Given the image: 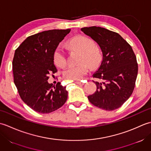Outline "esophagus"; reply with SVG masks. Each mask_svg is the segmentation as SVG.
I'll return each instance as SVG.
<instances>
[{
  "label": "esophagus",
  "instance_id": "34e87169",
  "mask_svg": "<svg viewBox=\"0 0 151 151\" xmlns=\"http://www.w3.org/2000/svg\"><path fill=\"white\" fill-rule=\"evenodd\" d=\"M76 84H78V85H84V83H83L82 82H81V81H78V82H76Z\"/></svg>",
  "mask_w": 151,
  "mask_h": 151
}]
</instances>
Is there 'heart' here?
<instances>
[{"label":"heart","mask_w":151,"mask_h":151,"mask_svg":"<svg viewBox=\"0 0 151 151\" xmlns=\"http://www.w3.org/2000/svg\"><path fill=\"white\" fill-rule=\"evenodd\" d=\"M68 44L70 48L82 51V63L78 65H69L63 71V76L67 79L79 81L89 72L90 69L89 65L93 69L99 67L102 61V54L99 48L95 45V41L86 36L79 35L74 37L69 41ZM53 60L54 63L58 67H63L66 65V54L60 46H58L54 50Z\"/></svg>","instance_id":"obj_1"}]
</instances>
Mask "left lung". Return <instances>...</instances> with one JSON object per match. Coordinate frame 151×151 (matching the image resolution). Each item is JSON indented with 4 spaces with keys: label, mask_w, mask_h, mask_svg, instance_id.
Wrapping results in <instances>:
<instances>
[{
    "label": "left lung",
    "mask_w": 151,
    "mask_h": 151,
    "mask_svg": "<svg viewBox=\"0 0 151 151\" xmlns=\"http://www.w3.org/2000/svg\"><path fill=\"white\" fill-rule=\"evenodd\" d=\"M81 30L98 43L102 61L93 76L97 90L88 98L92 104L105 110L121 107L132 95L138 65L132 47L119 34L99 27Z\"/></svg>",
    "instance_id": "1"
}]
</instances>
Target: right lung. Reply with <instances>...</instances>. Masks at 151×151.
Returning a JSON list of instances; mask_svg holds the SVG:
<instances>
[{
  "mask_svg": "<svg viewBox=\"0 0 151 151\" xmlns=\"http://www.w3.org/2000/svg\"><path fill=\"white\" fill-rule=\"evenodd\" d=\"M70 29L43 31L28 37L15 51L12 68L15 85L24 103L41 114L62 107L67 99L65 86L47 82L57 72L53 53Z\"/></svg>",
  "mask_w": 151,
  "mask_h": 151,
  "instance_id": "add662e5",
  "label": "right lung"
}]
</instances>
